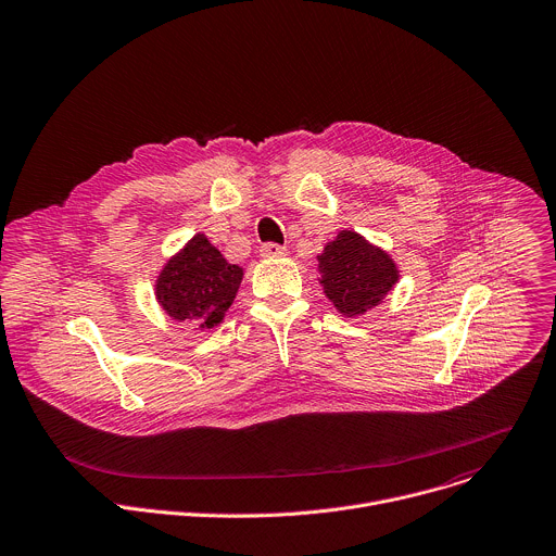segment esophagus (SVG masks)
Here are the masks:
<instances>
[{"instance_id": "34e87169", "label": "esophagus", "mask_w": 556, "mask_h": 556, "mask_svg": "<svg viewBox=\"0 0 556 556\" xmlns=\"http://www.w3.org/2000/svg\"><path fill=\"white\" fill-rule=\"evenodd\" d=\"M260 253H262V257H281V255H286V247L275 244V242H266V244L260 247Z\"/></svg>"}]
</instances>
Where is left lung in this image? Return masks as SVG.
Returning a JSON list of instances; mask_svg holds the SVG:
<instances>
[{
  "label": "left lung",
  "mask_w": 556,
  "mask_h": 556,
  "mask_svg": "<svg viewBox=\"0 0 556 556\" xmlns=\"http://www.w3.org/2000/svg\"><path fill=\"white\" fill-rule=\"evenodd\" d=\"M325 294L344 316L364 314L397 281L393 260L353 231H342L318 255Z\"/></svg>",
  "instance_id": "obj_1"
}]
</instances>
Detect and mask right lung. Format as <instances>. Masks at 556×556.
Returning <instances> with one entry per match:
<instances>
[{
  "mask_svg": "<svg viewBox=\"0 0 556 556\" xmlns=\"http://www.w3.org/2000/svg\"><path fill=\"white\" fill-rule=\"evenodd\" d=\"M240 281L242 268L229 264L205 236H197L163 268L156 299L176 320L214 327L233 303Z\"/></svg>",
  "mask_w": 556,
  "mask_h": 556,
  "instance_id": "1",
  "label": "right lung"
}]
</instances>
